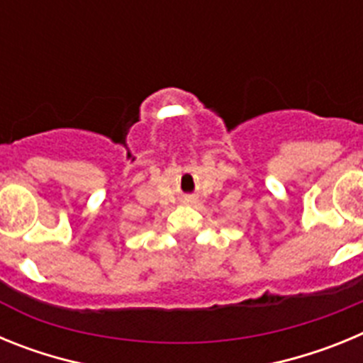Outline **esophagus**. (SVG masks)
<instances>
[{
  "mask_svg": "<svg viewBox=\"0 0 363 363\" xmlns=\"http://www.w3.org/2000/svg\"><path fill=\"white\" fill-rule=\"evenodd\" d=\"M185 201H192V200H185Z\"/></svg>",
  "mask_w": 363,
  "mask_h": 363,
  "instance_id": "esophagus-1",
  "label": "esophagus"
}]
</instances>
